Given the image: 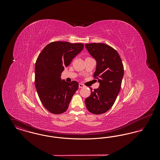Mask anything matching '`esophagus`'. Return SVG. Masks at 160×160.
Instances as JSON below:
<instances>
[{
  "instance_id": "esophagus-1",
  "label": "esophagus",
  "mask_w": 160,
  "mask_h": 160,
  "mask_svg": "<svg viewBox=\"0 0 160 160\" xmlns=\"http://www.w3.org/2000/svg\"><path fill=\"white\" fill-rule=\"evenodd\" d=\"M78 87H79L80 88H84V85L83 84L79 83V84H78Z\"/></svg>"
}]
</instances>
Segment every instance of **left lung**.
I'll return each instance as SVG.
<instances>
[{"label": "left lung", "mask_w": 160, "mask_h": 160, "mask_svg": "<svg viewBox=\"0 0 160 160\" xmlns=\"http://www.w3.org/2000/svg\"><path fill=\"white\" fill-rule=\"evenodd\" d=\"M85 47L97 61L93 78L99 83V88L85 99L86 106L93 114H102L113 106L121 90L123 65L117 51L107 44L91 43Z\"/></svg>", "instance_id": "1"}]
</instances>
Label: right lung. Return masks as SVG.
<instances>
[{"label": "right lung", "instance_id": "obj_1", "mask_svg": "<svg viewBox=\"0 0 160 160\" xmlns=\"http://www.w3.org/2000/svg\"><path fill=\"white\" fill-rule=\"evenodd\" d=\"M82 43L52 42L39 53L35 66V84L42 105L53 114L66 112L78 88L76 81L61 80V73L83 49Z\"/></svg>", "mask_w": 160, "mask_h": 160}]
</instances>
